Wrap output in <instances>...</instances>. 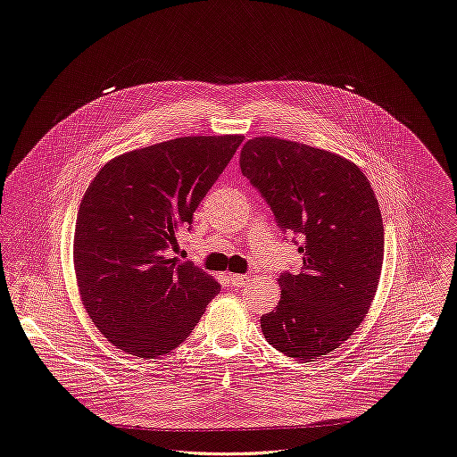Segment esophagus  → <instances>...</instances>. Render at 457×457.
<instances>
[{"label": "esophagus", "instance_id": "34e87169", "mask_svg": "<svg viewBox=\"0 0 457 457\" xmlns=\"http://www.w3.org/2000/svg\"><path fill=\"white\" fill-rule=\"evenodd\" d=\"M228 280L232 282L234 287H237V288H242V287H245L247 282L251 280V277L249 275H237V273H230L228 275Z\"/></svg>", "mask_w": 457, "mask_h": 457}]
</instances>
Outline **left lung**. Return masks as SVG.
<instances>
[{"instance_id": "obj_1", "label": "left lung", "mask_w": 457, "mask_h": 457, "mask_svg": "<svg viewBox=\"0 0 457 457\" xmlns=\"http://www.w3.org/2000/svg\"><path fill=\"white\" fill-rule=\"evenodd\" d=\"M240 167L278 228L299 237L303 256L297 275L280 273V299L260 328L288 357L331 353L359 328L378 290L385 236L374 189L350 160L278 137L249 139Z\"/></svg>"}]
</instances>
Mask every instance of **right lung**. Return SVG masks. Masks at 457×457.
Segmentation results:
<instances>
[{
  "label": "right lung",
  "mask_w": 457,
  "mask_h": 457,
  "mask_svg": "<svg viewBox=\"0 0 457 457\" xmlns=\"http://www.w3.org/2000/svg\"><path fill=\"white\" fill-rule=\"evenodd\" d=\"M242 141L191 136L126 152L87 187L74 232L78 288L100 333L124 353L175 350L220 292L204 270L169 253Z\"/></svg>",
  "instance_id": "1"
}]
</instances>
